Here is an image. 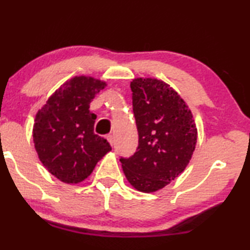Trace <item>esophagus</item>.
Listing matches in <instances>:
<instances>
[{
  "mask_svg": "<svg viewBox=\"0 0 250 250\" xmlns=\"http://www.w3.org/2000/svg\"><path fill=\"white\" fill-rule=\"evenodd\" d=\"M106 138L108 140V143H110V145L113 146L114 145V137H113V135H107Z\"/></svg>",
  "mask_w": 250,
  "mask_h": 250,
  "instance_id": "esophagus-1",
  "label": "esophagus"
}]
</instances>
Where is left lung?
Segmentation results:
<instances>
[{
    "label": "left lung",
    "mask_w": 250,
    "mask_h": 250,
    "mask_svg": "<svg viewBox=\"0 0 250 250\" xmlns=\"http://www.w3.org/2000/svg\"><path fill=\"white\" fill-rule=\"evenodd\" d=\"M138 130L137 152L121 157L130 185L154 192L174 180L187 167L197 143V128L186 102L167 83L152 78L130 83Z\"/></svg>",
    "instance_id": "8db88e82"
}]
</instances>
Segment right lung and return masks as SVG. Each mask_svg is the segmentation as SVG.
Listing matches in <instances>:
<instances>
[{
  "mask_svg": "<svg viewBox=\"0 0 250 250\" xmlns=\"http://www.w3.org/2000/svg\"><path fill=\"white\" fill-rule=\"evenodd\" d=\"M105 86L91 77H75L36 114L33 137L38 157L51 174L65 184L85 180L112 149L106 139L94 133L96 115L89 111L90 102Z\"/></svg>",
  "mask_w": 250,
  "mask_h": 250,
  "instance_id": "add662e5",
  "label": "right lung"
}]
</instances>
